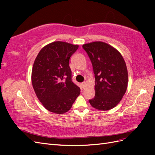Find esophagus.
Listing matches in <instances>:
<instances>
[{
    "mask_svg": "<svg viewBox=\"0 0 155 155\" xmlns=\"http://www.w3.org/2000/svg\"><path fill=\"white\" fill-rule=\"evenodd\" d=\"M86 85H87L86 82H83V83H81V87H82V88H84V87H85L86 86Z\"/></svg>",
    "mask_w": 155,
    "mask_h": 155,
    "instance_id": "esophagus-1",
    "label": "esophagus"
}]
</instances>
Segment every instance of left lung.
Here are the masks:
<instances>
[{"label": "left lung", "mask_w": 155, "mask_h": 155, "mask_svg": "<svg viewBox=\"0 0 155 155\" xmlns=\"http://www.w3.org/2000/svg\"><path fill=\"white\" fill-rule=\"evenodd\" d=\"M95 76V97L89 100L96 109L108 110L122 99L128 85V72L119 51L110 45L95 41L83 45Z\"/></svg>", "instance_id": "left-lung-1"}]
</instances>
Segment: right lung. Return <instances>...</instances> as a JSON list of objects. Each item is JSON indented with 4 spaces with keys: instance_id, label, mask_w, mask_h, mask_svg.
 I'll return each instance as SVG.
<instances>
[{
    "instance_id": "right-lung-1",
    "label": "right lung",
    "mask_w": 155,
    "mask_h": 155,
    "mask_svg": "<svg viewBox=\"0 0 155 155\" xmlns=\"http://www.w3.org/2000/svg\"><path fill=\"white\" fill-rule=\"evenodd\" d=\"M79 47L55 41L42 48L36 57L31 82L36 96L48 110L61 114L68 111L80 94L72 81L69 59Z\"/></svg>"
}]
</instances>
